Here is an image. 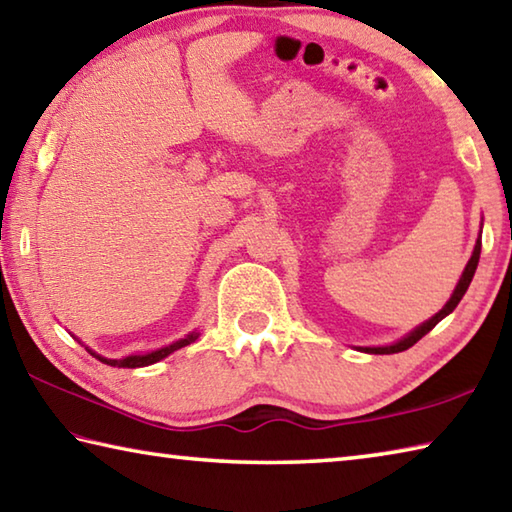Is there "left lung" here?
I'll return each mask as SVG.
<instances>
[{
	"mask_svg": "<svg viewBox=\"0 0 512 512\" xmlns=\"http://www.w3.org/2000/svg\"><path fill=\"white\" fill-rule=\"evenodd\" d=\"M479 255H481V237L477 239L475 250H472L470 262L466 264V268H463V275H461V280H459L457 288H454V293H452V297L448 300V304H445L439 313L432 315L430 320L423 322L421 327H416L412 333H407V336H405L403 340L394 342V345H389V347H365L362 351H367V353H398V351H405V349H410L412 345H416V342L421 340V338L425 336V333H430V331L436 327V324H439V322L445 318V315H450L454 309H457V304L461 302V297L466 295V291H468L472 277H475L477 264H479Z\"/></svg>",
	"mask_w": 512,
	"mask_h": 512,
	"instance_id": "left-lung-1",
	"label": "left lung"
}]
</instances>
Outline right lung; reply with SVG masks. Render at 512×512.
I'll list each match as a JSON object with an SVG mask.
<instances>
[{"mask_svg":"<svg viewBox=\"0 0 512 512\" xmlns=\"http://www.w3.org/2000/svg\"><path fill=\"white\" fill-rule=\"evenodd\" d=\"M199 338V333L197 331H192L190 336H185V338H181V340H176V342H172V345H167V347H161V349H156V351H152V353H143V356H127V358H120V360H111V358H102V356H98V353H94L91 349H87L91 356H96L100 362H105V365H109V367H129V369H134V367H147V365H154V362H159V360H163L165 356H170V353H174L176 349H181V347H185V345H190V342H194Z\"/></svg>","mask_w":512,"mask_h":512,"instance_id":"right-lung-1","label":"right lung"}]
</instances>
